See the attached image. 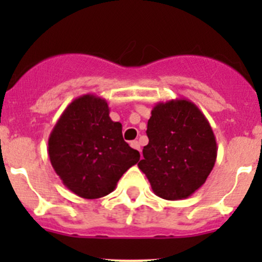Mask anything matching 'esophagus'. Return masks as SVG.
<instances>
[{"label": "esophagus", "instance_id": "esophagus-1", "mask_svg": "<svg viewBox=\"0 0 262 262\" xmlns=\"http://www.w3.org/2000/svg\"><path fill=\"white\" fill-rule=\"evenodd\" d=\"M130 147L134 148V149H137V150H141V146H139L138 141H132L130 142Z\"/></svg>", "mask_w": 262, "mask_h": 262}]
</instances>
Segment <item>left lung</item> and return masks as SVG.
Returning <instances> with one entry per match:
<instances>
[{
	"instance_id": "obj_1",
	"label": "left lung",
	"mask_w": 262,
	"mask_h": 262,
	"mask_svg": "<svg viewBox=\"0 0 262 262\" xmlns=\"http://www.w3.org/2000/svg\"><path fill=\"white\" fill-rule=\"evenodd\" d=\"M147 124L149 142L139 170L153 192L166 200L186 199L212 172L216 142L209 121L186 99L158 102Z\"/></svg>"
}]
</instances>
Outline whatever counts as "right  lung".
Returning a JSON list of instances; mask_svg holds the SVG:
<instances>
[{
	"label": "right lung",
	"mask_w": 262,
	"mask_h": 262,
	"mask_svg": "<svg viewBox=\"0 0 262 262\" xmlns=\"http://www.w3.org/2000/svg\"><path fill=\"white\" fill-rule=\"evenodd\" d=\"M106 100L82 95L53 128L48 155L66 187L83 199L114 191L119 179L139 161V152L123 139L121 124L109 116Z\"/></svg>",
	"instance_id": "obj_1"
}]
</instances>
